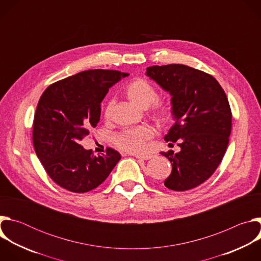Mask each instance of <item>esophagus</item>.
I'll return each mask as SVG.
<instances>
[{"label":"esophagus","mask_w":261,"mask_h":261,"mask_svg":"<svg viewBox=\"0 0 261 261\" xmlns=\"http://www.w3.org/2000/svg\"><path fill=\"white\" fill-rule=\"evenodd\" d=\"M135 157L136 159H142V160H148L152 158L151 155H135Z\"/></svg>","instance_id":"esophagus-1"}]
</instances>
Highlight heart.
Returning <instances> with one entry per match:
<instances>
[{
    "label": "heart",
    "mask_w": 261,
    "mask_h": 261,
    "mask_svg": "<svg viewBox=\"0 0 261 261\" xmlns=\"http://www.w3.org/2000/svg\"><path fill=\"white\" fill-rule=\"evenodd\" d=\"M126 95L129 100L141 108L151 106L153 118L159 123H166L171 116V103L168 99L157 100L158 92L155 86L144 79H136L126 88ZM115 105V100L109 99L103 110L106 120L111 116ZM154 129L150 126H139L135 128L125 129L116 134L114 141L121 150L137 154L144 151L146 143L154 137Z\"/></svg>",
    "instance_id": "1"
}]
</instances>
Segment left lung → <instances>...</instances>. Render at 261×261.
Masks as SVG:
<instances>
[{
    "label": "left lung",
    "instance_id": "obj_1",
    "mask_svg": "<svg viewBox=\"0 0 261 261\" xmlns=\"http://www.w3.org/2000/svg\"><path fill=\"white\" fill-rule=\"evenodd\" d=\"M146 75L171 95L174 125L164 139L180 147L161 155L172 165L164 185L173 191L193 189L205 181L221 163L231 132L227 96L211 74L181 64L146 68Z\"/></svg>",
    "mask_w": 261,
    "mask_h": 261
}]
</instances>
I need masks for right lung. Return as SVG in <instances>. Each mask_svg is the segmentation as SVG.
I'll use <instances>...</instances> for the list:
<instances>
[{
    "label": "right lung",
    "mask_w": 261,
    "mask_h": 261,
    "mask_svg": "<svg viewBox=\"0 0 261 261\" xmlns=\"http://www.w3.org/2000/svg\"><path fill=\"white\" fill-rule=\"evenodd\" d=\"M116 70H87L50 85L37 105L33 144L49 177L60 187L86 193L102 184L121 159L107 147L92 155L81 140L100 120L101 102L109 88L128 76Z\"/></svg>",
    "instance_id": "add662e5"
}]
</instances>
